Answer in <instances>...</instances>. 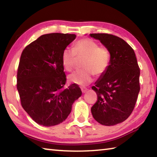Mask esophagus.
Masks as SVG:
<instances>
[{"label": "esophagus", "instance_id": "obj_1", "mask_svg": "<svg viewBox=\"0 0 157 157\" xmlns=\"http://www.w3.org/2000/svg\"><path fill=\"white\" fill-rule=\"evenodd\" d=\"M81 90H82V92L83 93V94H84V93H86L87 91V90L88 89H87L86 88H84V87H82Z\"/></svg>", "mask_w": 157, "mask_h": 157}]
</instances>
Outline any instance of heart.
<instances>
[{"instance_id": "b5f03b06", "label": "heart", "mask_w": 157, "mask_h": 157, "mask_svg": "<svg viewBox=\"0 0 157 157\" xmlns=\"http://www.w3.org/2000/svg\"><path fill=\"white\" fill-rule=\"evenodd\" d=\"M77 58L83 59L82 69L71 74L69 81L81 86H86L92 82L94 73L100 75L107 70L110 63V53L105 46L90 39H83L75 44L73 48H66L62 52V60L63 68L71 71L75 68Z\"/></svg>"}]
</instances>
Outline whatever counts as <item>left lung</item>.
<instances>
[{
	"mask_svg": "<svg viewBox=\"0 0 157 157\" xmlns=\"http://www.w3.org/2000/svg\"><path fill=\"white\" fill-rule=\"evenodd\" d=\"M110 53V63L92 89L98 100L91 107L94 119L101 124L112 126L123 123L130 116L140 91V68L132 48L112 34H90Z\"/></svg>",
	"mask_w": 157,
	"mask_h": 157,
	"instance_id": "1",
	"label": "left lung"
}]
</instances>
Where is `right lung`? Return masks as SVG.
I'll return each instance as SVG.
<instances>
[{"label":"right lung","mask_w":157,"mask_h":157,"mask_svg":"<svg viewBox=\"0 0 157 157\" xmlns=\"http://www.w3.org/2000/svg\"><path fill=\"white\" fill-rule=\"evenodd\" d=\"M74 34H44L25 48L17 72V90L24 110L36 123L55 126L64 121L82 95L78 85L65 89L62 52Z\"/></svg>","instance_id":"obj_1"}]
</instances>
